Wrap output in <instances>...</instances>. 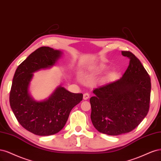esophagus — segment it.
<instances>
[{
	"instance_id": "obj_1",
	"label": "esophagus",
	"mask_w": 161,
	"mask_h": 161,
	"mask_svg": "<svg viewBox=\"0 0 161 161\" xmlns=\"http://www.w3.org/2000/svg\"><path fill=\"white\" fill-rule=\"evenodd\" d=\"M89 97H90V95L88 94L87 93H86V94H84V100H87Z\"/></svg>"
}]
</instances>
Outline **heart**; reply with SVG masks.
Here are the masks:
<instances>
[{
	"label": "heart",
	"instance_id": "1",
	"mask_svg": "<svg viewBox=\"0 0 161 161\" xmlns=\"http://www.w3.org/2000/svg\"><path fill=\"white\" fill-rule=\"evenodd\" d=\"M107 69V67L105 65H100L98 66L92 67V68L88 69L84 74V77L87 80H90L94 78L97 75L101 74L103 71ZM118 77V72L113 71L109 75V79L114 80Z\"/></svg>",
	"mask_w": 161,
	"mask_h": 161
}]
</instances>
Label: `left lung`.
Listing matches in <instances>:
<instances>
[{
    "label": "left lung",
    "instance_id": "left-lung-1",
    "mask_svg": "<svg viewBox=\"0 0 161 161\" xmlns=\"http://www.w3.org/2000/svg\"><path fill=\"white\" fill-rule=\"evenodd\" d=\"M130 59L120 79L94 90L90 100L91 120L98 132L111 136L131 132L146 117L149 110L151 83L141 62L130 51Z\"/></svg>",
    "mask_w": 161,
    "mask_h": 161
}]
</instances>
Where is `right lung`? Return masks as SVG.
<instances>
[{"label": "right lung", "instance_id": "1", "mask_svg": "<svg viewBox=\"0 0 161 161\" xmlns=\"http://www.w3.org/2000/svg\"><path fill=\"white\" fill-rule=\"evenodd\" d=\"M62 53L60 50L41 47L18 66L13 77L9 97L11 108L20 125L36 135L49 136L59 132L71 110L83 99L82 94L70 92L61 86L44 100H35L30 94L33 73L52 67Z\"/></svg>", "mask_w": 161, "mask_h": 161}]
</instances>
